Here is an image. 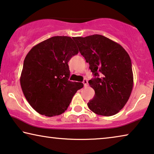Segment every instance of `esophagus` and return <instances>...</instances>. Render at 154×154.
<instances>
[{"instance_id":"1","label":"esophagus","mask_w":154,"mask_h":154,"mask_svg":"<svg viewBox=\"0 0 154 154\" xmlns=\"http://www.w3.org/2000/svg\"><path fill=\"white\" fill-rule=\"evenodd\" d=\"M83 84H84V87H86L87 86H88V81H87L86 79H84L83 81Z\"/></svg>"}]
</instances>
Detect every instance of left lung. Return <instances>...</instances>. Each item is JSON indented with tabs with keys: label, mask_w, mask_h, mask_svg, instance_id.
Wrapping results in <instances>:
<instances>
[{
	"label": "left lung",
	"mask_w": 154,
	"mask_h": 154,
	"mask_svg": "<svg viewBox=\"0 0 154 154\" xmlns=\"http://www.w3.org/2000/svg\"><path fill=\"white\" fill-rule=\"evenodd\" d=\"M74 39L95 77L88 81L95 91L88 108L100 116L116 115L127 104L134 86L129 55L118 43L100 34Z\"/></svg>",
	"instance_id": "1"
}]
</instances>
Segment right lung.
<instances>
[{
  "label": "right lung",
  "instance_id": "1",
  "mask_svg": "<svg viewBox=\"0 0 154 154\" xmlns=\"http://www.w3.org/2000/svg\"><path fill=\"white\" fill-rule=\"evenodd\" d=\"M73 39L52 36L34 46L25 58L20 86L27 102L38 113L48 117L63 113L75 93L83 88L81 82L68 80V62L79 52Z\"/></svg>",
  "mask_w": 154,
  "mask_h": 154
}]
</instances>
